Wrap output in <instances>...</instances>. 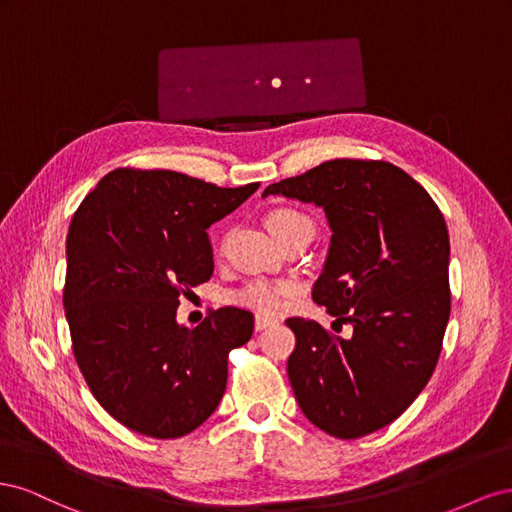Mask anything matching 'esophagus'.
Masks as SVG:
<instances>
[{
  "label": "esophagus",
  "mask_w": 512,
  "mask_h": 512,
  "mask_svg": "<svg viewBox=\"0 0 512 512\" xmlns=\"http://www.w3.org/2000/svg\"><path fill=\"white\" fill-rule=\"evenodd\" d=\"M273 324H277V320H275V318L256 314V320H254V327H256V331H265L267 327H273Z\"/></svg>",
  "instance_id": "esophagus-1"
}]
</instances>
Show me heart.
Wrapping results in <instances>:
<instances>
[{
    "mask_svg": "<svg viewBox=\"0 0 512 512\" xmlns=\"http://www.w3.org/2000/svg\"><path fill=\"white\" fill-rule=\"evenodd\" d=\"M267 226L273 232V237L284 243L286 239L299 235V232H314V222L303 211L282 207L269 213ZM294 288L288 282H269V280H252L239 290L232 292V303L254 309L258 314H277L288 305L294 297Z\"/></svg>",
    "mask_w": 512,
    "mask_h": 512,
    "instance_id": "obj_1",
    "label": "heart"
}]
</instances>
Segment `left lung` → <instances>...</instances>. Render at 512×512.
Wrapping results in <instances>:
<instances>
[{
	"label": "left lung",
	"mask_w": 512,
	"mask_h": 512,
	"mask_svg": "<svg viewBox=\"0 0 512 512\" xmlns=\"http://www.w3.org/2000/svg\"><path fill=\"white\" fill-rule=\"evenodd\" d=\"M314 203L333 230L312 297L350 337L288 318V378L303 414L335 438L391 425L425 389L451 316L448 230L421 183L384 160H329L273 183Z\"/></svg>",
	"instance_id": "8db88e82"
}]
</instances>
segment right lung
I'll use <instances>...</instances> for the list:
<instances>
[{"label":"right lung","mask_w":512,"mask_h":512,"mask_svg":"<svg viewBox=\"0 0 512 512\" xmlns=\"http://www.w3.org/2000/svg\"><path fill=\"white\" fill-rule=\"evenodd\" d=\"M258 185L115 168L76 209L64 286L72 352L100 406L128 429L181 438L222 401L228 352L250 342L254 316L220 307L181 327L179 294L211 280L207 228Z\"/></svg>","instance_id":"add662e5"}]
</instances>
